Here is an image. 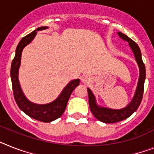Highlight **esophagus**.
<instances>
[{
    "label": "esophagus",
    "mask_w": 154,
    "mask_h": 154,
    "mask_svg": "<svg viewBox=\"0 0 154 154\" xmlns=\"http://www.w3.org/2000/svg\"><path fill=\"white\" fill-rule=\"evenodd\" d=\"M81 81H82V82H83L84 84H89L90 83V81H91V77H89V76H88V75H84L83 77H82V78H81Z\"/></svg>",
    "instance_id": "obj_1"
}]
</instances>
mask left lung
Returning <instances> with one entry per match:
<instances>
[{
  "mask_svg": "<svg viewBox=\"0 0 154 154\" xmlns=\"http://www.w3.org/2000/svg\"><path fill=\"white\" fill-rule=\"evenodd\" d=\"M117 34L121 39L128 42L129 46L134 53L135 60L139 65V78L138 85H137L136 91H135L132 100L127 106L121 109H113L98 106L96 101H95V95H93V93L91 92V89L88 88L89 107H90L91 113L95 116V118L98 119L99 121L104 122V123H116V122L123 121L125 119L130 117L135 111H136L138 107L140 105L142 99H143V91H144V82H145L146 79V67L143 62V59H142V54H141L139 47L135 41H132L131 38H129L128 36H126L124 33L118 32Z\"/></svg>",
  "mask_w": 154,
  "mask_h": 154,
  "instance_id": "left-lung-1",
  "label": "left lung"
}]
</instances>
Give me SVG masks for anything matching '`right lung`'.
I'll use <instances>...</instances> for the list:
<instances>
[{"label":"right lung","instance_id":"obj_1","mask_svg":"<svg viewBox=\"0 0 154 154\" xmlns=\"http://www.w3.org/2000/svg\"><path fill=\"white\" fill-rule=\"evenodd\" d=\"M47 28V26L39 27L36 30L33 31L32 33L23 37L16 48L15 58L12 60L11 66V78L14 98L18 106L29 117L35 119L37 121H42V122H51L61 117L63 112L65 111L71 93L73 92L75 88L80 83L79 79L70 81L64 88L61 94L55 101L48 103V104H44V105H39V104L31 103L23 94L20 85H19V78H18L19 69L20 66V63H21L22 51L25 46H26L28 44L33 41L37 34V31L42 30Z\"/></svg>","mask_w":154,"mask_h":154}]
</instances>
